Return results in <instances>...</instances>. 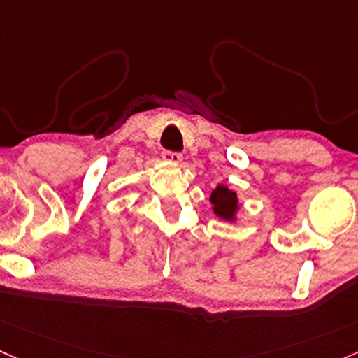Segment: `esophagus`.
I'll return each instance as SVG.
<instances>
[{
	"label": "esophagus",
	"instance_id": "obj_1",
	"mask_svg": "<svg viewBox=\"0 0 358 358\" xmlns=\"http://www.w3.org/2000/svg\"><path fill=\"white\" fill-rule=\"evenodd\" d=\"M163 161L168 164H180L182 163V156L178 152H171V151H164L163 152Z\"/></svg>",
	"mask_w": 358,
	"mask_h": 358
}]
</instances>
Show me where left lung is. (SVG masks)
<instances>
[{"mask_svg": "<svg viewBox=\"0 0 358 358\" xmlns=\"http://www.w3.org/2000/svg\"><path fill=\"white\" fill-rule=\"evenodd\" d=\"M209 202L212 206V212L217 219L226 222H236L238 214L241 206H239V199L236 192L231 190L227 185H217L212 190Z\"/></svg>", "mask_w": 358, "mask_h": 358, "instance_id": "left-lung-1", "label": "left lung"}]
</instances>
